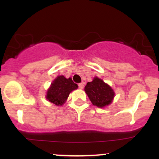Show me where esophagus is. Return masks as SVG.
<instances>
[{
    "label": "esophagus",
    "mask_w": 159,
    "mask_h": 159,
    "mask_svg": "<svg viewBox=\"0 0 159 159\" xmlns=\"http://www.w3.org/2000/svg\"><path fill=\"white\" fill-rule=\"evenodd\" d=\"M78 87H79L80 89H83L84 88V84L83 83L78 84Z\"/></svg>",
    "instance_id": "34e87169"
}]
</instances>
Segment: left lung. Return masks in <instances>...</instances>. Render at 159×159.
Returning <instances> with one entry per match:
<instances>
[{
	"mask_svg": "<svg viewBox=\"0 0 159 159\" xmlns=\"http://www.w3.org/2000/svg\"><path fill=\"white\" fill-rule=\"evenodd\" d=\"M84 91L93 105L98 107H104L110 105L115 95L110 86L98 77H95L93 81L87 84Z\"/></svg>",
	"mask_w": 159,
	"mask_h": 159,
	"instance_id": "8db88e82",
	"label": "left lung"
}]
</instances>
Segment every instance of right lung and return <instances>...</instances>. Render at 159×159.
<instances>
[{
    "label": "right lung",
    "mask_w": 159,
    "mask_h": 159,
    "mask_svg": "<svg viewBox=\"0 0 159 159\" xmlns=\"http://www.w3.org/2000/svg\"><path fill=\"white\" fill-rule=\"evenodd\" d=\"M77 88L78 85L72 81L71 78H66L63 75L57 76L47 91L46 98L57 106H61L66 101L69 93Z\"/></svg>",
    "instance_id": "1"
}]
</instances>
